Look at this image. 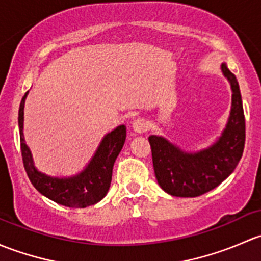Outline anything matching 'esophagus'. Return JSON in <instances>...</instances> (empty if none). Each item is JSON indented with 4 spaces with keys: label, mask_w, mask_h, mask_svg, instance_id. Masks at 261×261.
Here are the masks:
<instances>
[{
    "label": "esophagus",
    "mask_w": 261,
    "mask_h": 261,
    "mask_svg": "<svg viewBox=\"0 0 261 261\" xmlns=\"http://www.w3.org/2000/svg\"><path fill=\"white\" fill-rule=\"evenodd\" d=\"M133 129L137 132V133H144L149 129V122L144 118H138L133 122Z\"/></svg>",
    "instance_id": "34e87169"
}]
</instances>
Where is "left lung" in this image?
Segmentation results:
<instances>
[{"instance_id": "obj_1", "label": "left lung", "mask_w": 261, "mask_h": 261, "mask_svg": "<svg viewBox=\"0 0 261 261\" xmlns=\"http://www.w3.org/2000/svg\"><path fill=\"white\" fill-rule=\"evenodd\" d=\"M232 90L231 112L221 137L208 148L189 153L163 137L150 136L153 168L161 189L176 197H197L219 186L238 166L245 146V117L236 76L222 64Z\"/></svg>"}]
</instances>
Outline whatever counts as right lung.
Returning a JSON list of instances; mask_svg holds the SVG:
<instances>
[{
  "label": "right lung",
  "instance_id": "right-lung-1",
  "mask_svg": "<svg viewBox=\"0 0 261 261\" xmlns=\"http://www.w3.org/2000/svg\"><path fill=\"white\" fill-rule=\"evenodd\" d=\"M26 96L28 93L23 95L20 104L18 127L23 167L31 184L40 193L59 205L72 208H84L95 205L108 193L112 182L113 166L124 146L127 137L125 125H119L111 133L104 136L95 154L84 171L77 173L76 176L66 178L50 177L35 168L30 148L23 139V108Z\"/></svg>",
  "mask_w": 261,
  "mask_h": 261
}]
</instances>
